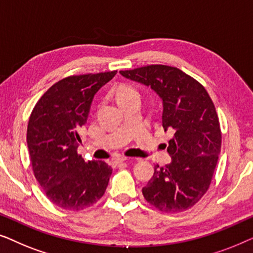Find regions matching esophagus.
Returning a JSON list of instances; mask_svg holds the SVG:
<instances>
[{
	"label": "esophagus",
	"mask_w": 253,
	"mask_h": 253,
	"mask_svg": "<svg viewBox=\"0 0 253 253\" xmlns=\"http://www.w3.org/2000/svg\"><path fill=\"white\" fill-rule=\"evenodd\" d=\"M126 160H127V158H126V157H119V158H116L115 160H114V164L120 165V164H122V162L126 161Z\"/></svg>",
	"instance_id": "1"
}]
</instances>
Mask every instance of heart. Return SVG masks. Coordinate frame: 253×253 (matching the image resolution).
<instances>
[{
    "label": "heart",
    "instance_id": "heart-1",
    "mask_svg": "<svg viewBox=\"0 0 253 253\" xmlns=\"http://www.w3.org/2000/svg\"><path fill=\"white\" fill-rule=\"evenodd\" d=\"M134 95H139V94H138L137 89L131 87V86H122V87H120L119 91H117V100H119V101L126 98H129V96H134Z\"/></svg>",
    "mask_w": 253,
    "mask_h": 253
}]
</instances>
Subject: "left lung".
Here are the masks:
<instances>
[{"label":"left lung","mask_w":253,"mask_h":253,"mask_svg":"<svg viewBox=\"0 0 253 253\" xmlns=\"http://www.w3.org/2000/svg\"><path fill=\"white\" fill-rule=\"evenodd\" d=\"M120 74L157 93L162 101V126L174 132L167 148L170 164L155 166L153 177L143 188L145 199L162 212L189 210L209 189L221 151L212 99L196 79L174 67L147 65Z\"/></svg>","instance_id":"left-lung-1"}]
</instances>
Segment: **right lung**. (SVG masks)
Here are the masks:
<instances>
[{
    "label": "right lung",
    "mask_w": 253,
    "mask_h": 253,
    "mask_svg": "<svg viewBox=\"0 0 253 253\" xmlns=\"http://www.w3.org/2000/svg\"><path fill=\"white\" fill-rule=\"evenodd\" d=\"M117 71L72 76L54 84L37 102L27 126V147L37 181L61 209L81 211L105 193L113 169L77 153L95 93Z\"/></svg>",
    "instance_id": "right-lung-1"
}]
</instances>
